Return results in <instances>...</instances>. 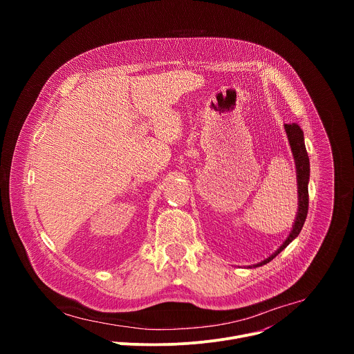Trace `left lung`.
<instances>
[{
    "instance_id": "left-lung-1",
    "label": "left lung",
    "mask_w": 354,
    "mask_h": 354,
    "mask_svg": "<svg viewBox=\"0 0 354 354\" xmlns=\"http://www.w3.org/2000/svg\"><path fill=\"white\" fill-rule=\"evenodd\" d=\"M284 130L288 138V144L291 147V153L294 157V164H295V174H297V192H298V210L295 214V220L292 224V228L288 234V236L284 239V242L280 245L277 250H274L273 254L266 258L265 261L249 266V268H259L270 261H273L280 252L291 242L294 241L298 234L302 230V225L306 223L307 213H308V182H310V158L307 154V148L304 142V131L301 130V127L297 123H288L284 124Z\"/></svg>"
}]
</instances>
